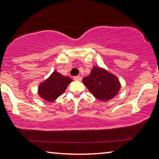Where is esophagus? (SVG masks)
<instances>
[{"instance_id":"34e87169","label":"esophagus","mask_w":159,"mask_h":159,"mask_svg":"<svg viewBox=\"0 0 159 159\" xmlns=\"http://www.w3.org/2000/svg\"><path fill=\"white\" fill-rule=\"evenodd\" d=\"M74 79L75 80H79V81H81L82 77L80 76H74Z\"/></svg>"}]
</instances>
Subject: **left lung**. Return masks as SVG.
Instances as JSON below:
<instances>
[{"mask_svg":"<svg viewBox=\"0 0 159 159\" xmlns=\"http://www.w3.org/2000/svg\"><path fill=\"white\" fill-rule=\"evenodd\" d=\"M83 83L95 98L102 102L114 98L120 88L116 76L98 66H93L89 76L83 79Z\"/></svg>","mask_w":159,"mask_h":159,"instance_id":"left-lung-1","label":"left lung"}]
</instances>
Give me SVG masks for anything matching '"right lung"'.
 Returning a JSON list of instances; mask_svg holds the SVG:
<instances>
[{
  "mask_svg": "<svg viewBox=\"0 0 159 159\" xmlns=\"http://www.w3.org/2000/svg\"><path fill=\"white\" fill-rule=\"evenodd\" d=\"M71 81V78L55 71L48 79L39 85L38 93L45 101L52 102L62 95Z\"/></svg>",
  "mask_w": 159,
  "mask_h": 159,
  "instance_id": "1",
  "label": "right lung"
}]
</instances>
